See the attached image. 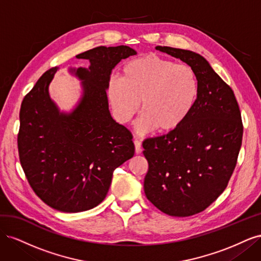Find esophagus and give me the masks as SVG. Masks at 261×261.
Returning a JSON list of instances; mask_svg holds the SVG:
<instances>
[{"mask_svg": "<svg viewBox=\"0 0 261 261\" xmlns=\"http://www.w3.org/2000/svg\"><path fill=\"white\" fill-rule=\"evenodd\" d=\"M134 145H135V152H136V153H139V152L141 151V144H140V141L137 140V139H135V140H134Z\"/></svg>", "mask_w": 261, "mask_h": 261, "instance_id": "esophagus-1", "label": "esophagus"}]
</instances>
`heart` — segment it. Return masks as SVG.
I'll return each mask as SVG.
<instances>
[{"mask_svg":"<svg viewBox=\"0 0 261 261\" xmlns=\"http://www.w3.org/2000/svg\"><path fill=\"white\" fill-rule=\"evenodd\" d=\"M107 93L120 123H128L140 107L139 132L156 128L170 133L192 113L198 100L199 83L191 66L149 54L128 62L121 80H110Z\"/></svg>","mask_w":261,"mask_h":261,"instance_id":"b5f03b06","label":"heart"}]
</instances>
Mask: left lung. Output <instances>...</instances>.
Wrapping results in <instances>:
<instances>
[{
  "label": "left lung",
  "mask_w": 261,
  "mask_h": 261,
  "mask_svg": "<svg viewBox=\"0 0 261 261\" xmlns=\"http://www.w3.org/2000/svg\"><path fill=\"white\" fill-rule=\"evenodd\" d=\"M155 50L195 70L199 96L177 129L143 143L149 164L144 191L162 212L189 217L209 207L227 186L242 146L241 112L231 87L200 54L160 45Z\"/></svg>",
  "instance_id": "8db88e82"
}]
</instances>
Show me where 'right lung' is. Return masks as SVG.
Returning a JSON list of instances; mask_svg holds the SVG:
<instances>
[{
	"instance_id": "add662e5",
	"label": "right lung",
	"mask_w": 261,
	"mask_h": 261,
	"mask_svg": "<svg viewBox=\"0 0 261 261\" xmlns=\"http://www.w3.org/2000/svg\"><path fill=\"white\" fill-rule=\"evenodd\" d=\"M135 54L127 45L78 54L90 65L69 68L83 88L70 112H61L49 94L58 67L46 70L23 98L19 160L31 188L51 208L81 212L97 207L106 198L114 170L134 155L130 132L110 113L107 88L112 69Z\"/></svg>"
}]
</instances>
